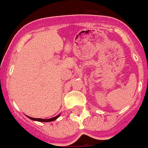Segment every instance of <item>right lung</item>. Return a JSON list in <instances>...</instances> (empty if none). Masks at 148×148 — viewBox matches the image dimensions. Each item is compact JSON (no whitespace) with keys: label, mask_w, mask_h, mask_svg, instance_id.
Masks as SVG:
<instances>
[{"label":"right lung","mask_w":148,"mask_h":148,"mask_svg":"<svg viewBox=\"0 0 148 148\" xmlns=\"http://www.w3.org/2000/svg\"><path fill=\"white\" fill-rule=\"evenodd\" d=\"M60 115L61 114H58V116H55V117H53V118L49 119H36V118H32V117H29V116H27L28 117L29 119H30L31 120H32V121H40V122H50V121H55V120L57 119H58V117L60 116Z\"/></svg>","instance_id":"add662e5"}]
</instances>
